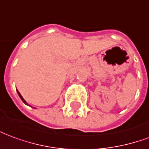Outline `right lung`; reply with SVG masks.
I'll list each match as a JSON object with an SVG mask.
<instances>
[{
    "mask_svg": "<svg viewBox=\"0 0 149 149\" xmlns=\"http://www.w3.org/2000/svg\"><path fill=\"white\" fill-rule=\"evenodd\" d=\"M17 93H18L19 96H20V98H21V99H22V101H23V102H24V103H26V104H27V103H26V100H24V99H23V97H22V95H21V94H20V92H19L18 91H17Z\"/></svg>",
    "mask_w": 149,
    "mask_h": 149,
    "instance_id": "obj_1",
    "label": "right lung"
}]
</instances>
